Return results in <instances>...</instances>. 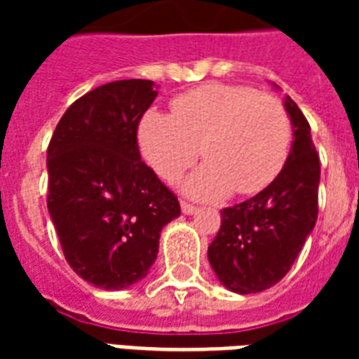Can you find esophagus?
<instances>
[{
    "mask_svg": "<svg viewBox=\"0 0 359 359\" xmlns=\"http://www.w3.org/2000/svg\"><path fill=\"white\" fill-rule=\"evenodd\" d=\"M180 208H182V212L184 214H196L197 212V207H194V205L188 201H180Z\"/></svg>",
    "mask_w": 359,
    "mask_h": 359,
    "instance_id": "34e87169",
    "label": "esophagus"
}]
</instances>
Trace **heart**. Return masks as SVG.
I'll return each mask as SVG.
<instances>
[{
  "label": "heart",
  "mask_w": 359,
  "mask_h": 359,
  "mask_svg": "<svg viewBox=\"0 0 359 359\" xmlns=\"http://www.w3.org/2000/svg\"><path fill=\"white\" fill-rule=\"evenodd\" d=\"M292 126L279 98L235 83H205L171 102V115L149 111L140 124V147L162 179L177 180L194 165L201 147L207 162L184 182L199 199L235 190H264L283 169Z\"/></svg>",
  "instance_id": "1"
}]
</instances>
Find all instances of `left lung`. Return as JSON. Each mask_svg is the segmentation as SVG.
Instances as JSON below:
<instances>
[{"label": "left lung", "mask_w": 359, "mask_h": 359, "mask_svg": "<svg viewBox=\"0 0 359 359\" xmlns=\"http://www.w3.org/2000/svg\"><path fill=\"white\" fill-rule=\"evenodd\" d=\"M294 141L281 173L262 191L222 210V225L208 261L233 292L251 294L278 283L306 244L318 214L320 162L309 123L294 100L285 98Z\"/></svg>", "instance_id": "8db88e82"}]
</instances>
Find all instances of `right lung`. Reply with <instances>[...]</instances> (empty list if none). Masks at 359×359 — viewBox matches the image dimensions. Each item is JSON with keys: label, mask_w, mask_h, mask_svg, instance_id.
Wrapping results in <instances>:
<instances>
[{"label": "right lung", "mask_w": 359, "mask_h": 359, "mask_svg": "<svg viewBox=\"0 0 359 359\" xmlns=\"http://www.w3.org/2000/svg\"><path fill=\"white\" fill-rule=\"evenodd\" d=\"M158 91L119 80L70 106L48 145V212L61 250L81 279L126 289L156 261L163 225L179 199L141 160L137 126Z\"/></svg>", "instance_id": "add662e5"}]
</instances>
